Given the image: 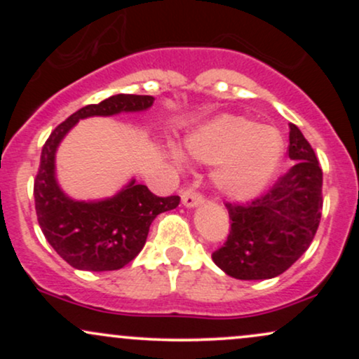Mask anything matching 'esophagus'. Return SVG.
Segmentation results:
<instances>
[{
    "instance_id": "34e87169",
    "label": "esophagus",
    "mask_w": 359,
    "mask_h": 359,
    "mask_svg": "<svg viewBox=\"0 0 359 359\" xmlns=\"http://www.w3.org/2000/svg\"><path fill=\"white\" fill-rule=\"evenodd\" d=\"M204 203V197L203 194L196 192L194 189H185L182 192V204L185 208H197Z\"/></svg>"
}]
</instances>
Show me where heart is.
<instances>
[{
	"label": "heart",
	"instance_id": "heart-1",
	"mask_svg": "<svg viewBox=\"0 0 359 359\" xmlns=\"http://www.w3.org/2000/svg\"><path fill=\"white\" fill-rule=\"evenodd\" d=\"M187 151L199 162L216 165L212 180L231 199H248L266 187L283 155L277 130L253 119L221 114L194 131Z\"/></svg>",
	"mask_w": 359,
	"mask_h": 359
}]
</instances>
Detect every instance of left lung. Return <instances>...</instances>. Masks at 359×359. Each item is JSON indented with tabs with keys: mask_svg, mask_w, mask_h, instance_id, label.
<instances>
[{
	"mask_svg": "<svg viewBox=\"0 0 359 359\" xmlns=\"http://www.w3.org/2000/svg\"><path fill=\"white\" fill-rule=\"evenodd\" d=\"M288 156L294 165L263 196L226 204L231 231L212 259L229 277H278L306 253L323 211V170L302 131L290 125Z\"/></svg>",
	"mask_w": 359,
	"mask_h": 359,
	"instance_id": "8db88e82",
	"label": "left lung"
}]
</instances>
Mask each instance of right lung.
<instances>
[{"label": "right lung", "instance_id": "obj_1", "mask_svg": "<svg viewBox=\"0 0 359 359\" xmlns=\"http://www.w3.org/2000/svg\"><path fill=\"white\" fill-rule=\"evenodd\" d=\"M154 101V96L116 94L100 104L84 106L60 123L45 142L34 184L36 217L52 248L74 269H123L145 246L155 217L180 203L179 196L158 197L135 179L108 199L74 201L55 179L57 148L79 119L147 111Z\"/></svg>", "mask_w": 359, "mask_h": 359}]
</instances>
